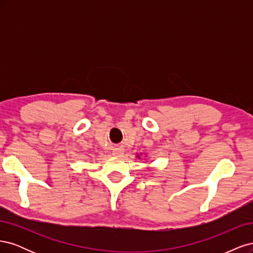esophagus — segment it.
Listing matches in <instances>:
<instances>
[{
    "instance_id": "1",
    "label": "esophagus",
    "mask_w": 253,
    "mask_h": 253,
    "mask_svg": "<svg viewBox=\"0 0 253 253\" xmlns=\"http://www.w3.org/2000/svg\"><path fill=\"white\" fill-rule=\"evenodd\" d=\"M113 154H114L115 156H121L122 154H124V150H121V149H117L116 151H114Z\"/></svg>"
}]
</instances>
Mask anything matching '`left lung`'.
<instances>
[{
    "label": "left lung",
    "mask_w": 253,
    "mask_h": 253,
    "mask_svg": "<svg viewBox=\"0 0 253 253\" xmlns=\"http://www.w3.org/2000/svg\"><path fill=\"white\" fill-rule=\"evenodd\" d=\"M137 157H138V158H140V156H139V155H138V156H137Z\"/></svg>",
    "instance_id": "1"
}]
</instances>
